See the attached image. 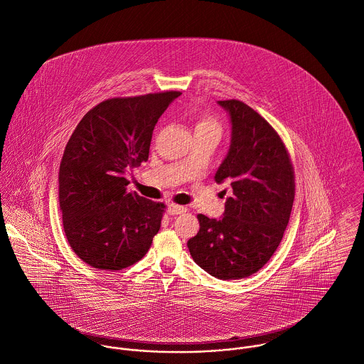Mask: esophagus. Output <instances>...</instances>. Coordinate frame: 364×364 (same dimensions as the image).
Here are the masks:
<instances>
[{
  "mask_svg": "<svg viewBox=\"0 0 364 364\" xmlns=\"http://www.w3.org/2000/svg\"><path fill=\"white\" fill-rule=\"evenodd\" d=\"M167 211H168V214H170V215H178V214L186 213V211H187V208H186V207H183V205H177V204H170V205H168V208H167Z\"/></svg>",
  "mask_w": 364,
  "mask_h": 364,
  "instance_id": "1",
  "label": "esophagus"
}]
</instances>
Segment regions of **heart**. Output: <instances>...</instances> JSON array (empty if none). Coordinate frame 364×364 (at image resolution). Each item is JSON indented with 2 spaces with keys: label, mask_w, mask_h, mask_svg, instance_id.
Masks as SVG:
<instances>
[{
  "label": "heart",
  "mask_w": 364,
  "mask_h": 364,
  "mask_svg": "<svg viewBox=\"0 0 364 364\" xmlns=\"http://www.w3.org/2000/svg\"><path fill=\"white\" fill-rule=\"evenodd\" d=\"M200 132H205V133H215L217 136H221L223 132V126L220 123V120L211 114V113H205L203 114L197 123H196V133Z\"/></svg>",
  "instance_id": "obj_1"
}]
</instances>
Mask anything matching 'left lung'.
Segmentation results:
<instances>
[{
	"instance_id": "obj_1",
	"label": "left lung",
	"mask_w": 364,
	"mask_h": 364,
	"mask_svg": "<svg viewBox=\"0 0 364 364\" xmlns=\"http://www.w3.org/2000/svg\"><path fill=\"white\" fill-rule=\"evenodd\" d=\"M231 116L230 151L215 181L232 187L221 220L198 214L187 247L194 262L218 279H242L274 255L295 200V171L278 132L241 100L218 102Z\"/></svg>"
}]
</instances>
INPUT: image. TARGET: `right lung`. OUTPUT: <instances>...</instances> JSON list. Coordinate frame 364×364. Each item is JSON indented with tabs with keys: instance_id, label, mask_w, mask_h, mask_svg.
I'll list each match as a JSON object with an SVG mask.
<instances>
[{
	"instance_id": "right-lung-1",
	"label": "right lung",
	"mask_w": 364,
	"mask_h": 364,
	"mask_svg": "<svg viewBox=\"0 0 364 364\" xmlns=\"http://www.w3.org/2000/svg\"><path fill=\"white\" fill-rule=\"evenodd\" d=\"M180 95L106 99L73 130L59 167V205L66 240L87 265L120 271L149 251L166 205L129 193L126 173L147 161L154 126Z\"/></svg>"
}]
</instances>
